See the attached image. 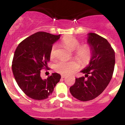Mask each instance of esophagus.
I'll return each mask as SVG.
<instances>
[{"label":"esophagus","mask_w":125,"mask_h":125,"mask_svg":"<svg viewBox=\"0 0 125 125\" xmlns=\"http://www.w3.org/2000/svg\"><path fill=\"white\" fill-rule=\"evenodd\" d=\"M65 77H66V75H64V74H62L61 75L62 78H64Z\"/></svg>","instance_id":"esophagus-1"}]
</instances>
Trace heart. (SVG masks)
Returning <instances> with one entry per match:
<instances>
[{"mask_svg": "<svg viewBox=\"0 0 125 125\" xmlns=\"http://www.w3.org/2000/svg\"><path fill=\"white\" fill-rule=\"evenodd\" d=\"M62 43L67 49L73 51L76 58L82 65H86L90 62L93 54V50L89 44L81 45L80 42L72 36H67L63 39ZM57 45L53 44L52 46L50 56L52 59L55 58ZM79 65L75 61H60L55 65L54 69L57 72L63 74H69L78 70Z\"/></svg>", "mask_w": 125, "mask_h": 125, "instance_id": "obj_1", "label": "heart"}]
</instances>
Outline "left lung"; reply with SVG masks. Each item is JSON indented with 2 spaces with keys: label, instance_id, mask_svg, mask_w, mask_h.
I'll return each instance as SVG.
<instances>
[{
  "label": "left lung",
  "instance_id": "obj_1",
  "mask_svg": "<svg viewBox=\"0 0 125 125\" xmlns=\"http://www.w3.org/2000/svg\"><path fill=\"white\" fill-rule=\"evenodd\" d=\"M87 42L93 54L89 65L81 71L85 75L76 79L70 87L72 95L83 102L94 99L104 92L112 77L115 64V51L105 38L90 33Z\"/></svg>",
  "mask_w": 125,
  "mask_h": 125
}]
</instances>
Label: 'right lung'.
Masks as SVG:
<instances>
[{
    "instance_id": "obj_1",
    "label": "right lung",
    "mask_w": 125,
    "mask_h": 125,
    "mask_svg": "<svg viewBox=\"0 0 125 125\" xmlns=\"http://www.w3.org/2000/svg\"><path fill=\"white\" fill-rule=\"evenodd\" d=\"M60 38L44 31H38L20 43L12 61V71L17 83L28 96L35 100L48 98L61 76L57 73L42 79L41 70L48 69L52 44Z\"/></svg>"
}]
</instances>
